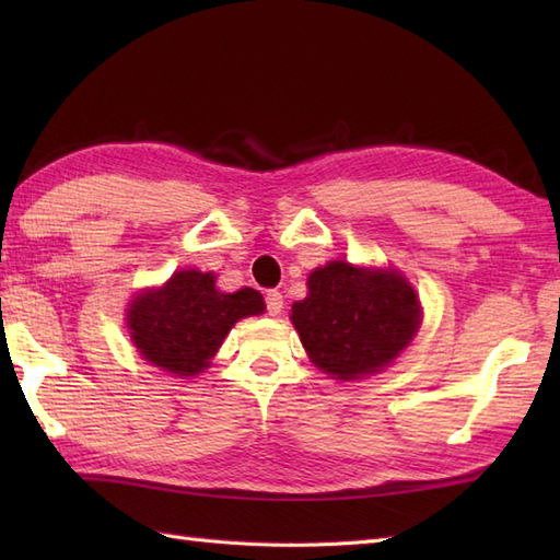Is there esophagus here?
I'll return each mask as SVG.
<instances>
[{"mask_svg":"<svg viewBox=\"0 0 560 560\" xmlns=\"http://www.w3.org/2000/svg\"><path fill=\"white\" fill-rule=\"evenodd\" d=\"M265 303H267V313L271 317H277L283 311V295L279 291H267L265 293Z\"/></svg>","mask_w":560,"mask_h":560,"instance_id":"esophagus-1","label":"esophagus"}]
</instances>
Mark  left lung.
I'll use <instances>...</instances> for the list:
<instances>
[{"mask_svg":"<svg viewBox=\"0 0 560 560\" xmlns=\"http://www.w3.org/2000/svg\"><path fill=\"white\" fill-rule=\"evenodd\" d=\"M307 289L291 319L311 361L339 380L383 371L421 325L416 293L397 271L329 261L311 273Z\"/></svg>","mask_w":560,"mask_h":560,"instance_id":"1","label":"left lung"}]
</instances>
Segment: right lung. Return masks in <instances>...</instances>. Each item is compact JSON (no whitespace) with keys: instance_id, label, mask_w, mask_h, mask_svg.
<instances>
[{"instance_id":"1","label":"right lung","mask_w":560,"mask_h":560,"mask_svg":"<svg viewBox=\"0 0 560 560\" xmlns=\"http://www.w3.org/2000/svg\"><path fill=\"white\" fill-rule=\"evenodd\" d=\"M213 273L185 269L159 291L137 295L127 325L141 355L175 375L205 371L223 337L241 317L265 311L259 291L221 293Z\"/></svg>"}]
</instances>
